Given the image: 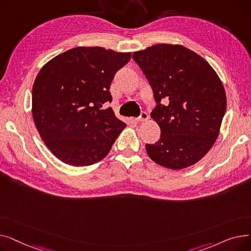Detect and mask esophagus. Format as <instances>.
Returning <instances> with one entry per match:
<instances>
[{
  "mask_svg": "<svg viewBox=\"0 0 251 251\" xmlns=\"http://www.w3.org/2000/svg\"><path fill=\"white\" fill-rule=\"evenodd\" d=\"M149 119V115H148V113L146 112V111H142L141 113H140V116L138 117V118H133L132 120L133 121H135V122H141V121H146V120H148Z\"/></svg>",
  "mask_w": 251,
  "mask_h": 251,
  "instance_id": "obj_1",
  "label": "esophagus"
}]
</instances>
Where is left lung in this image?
Segmentation results:
<instances>
[{
    "instance_id": "8db88e82",
    "label": "left lung",
    "mask_w": 251,
    "mask_h": 251,
    "mask_svg": "<svg viewBox=\"0 0 251 251\" xmlns=\"http://www.w3.org/2000/svg\"><path fill=\"white\" fill-rule=\"evenodd\" d=\"M133 60L151 86V118L161 128L151 159L180 170L199 162L219 135L227 107L225 89L210 65L178 45L160 44L133 52Z\"/></svg>"
}]
</instances>
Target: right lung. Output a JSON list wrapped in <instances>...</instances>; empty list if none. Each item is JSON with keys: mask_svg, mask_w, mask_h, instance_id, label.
<instances>
[{"mask_svg": "<svg viewBox=\"0 0 251 251\" xmlns=\"http://www.w3.org/2000/svg\"><path fill=\"white\" fill-rule=\"evenodd\" d=\"M131 52L100 47L71 49L38 72L32 87V116L39 135L60 161L82 167L107 155L126 124L113 110L112 80Z\"/></svg>", "mask_w": 251, "mask_h": 251, "instance_id": "obj_1", "label": "right lung"}]
</instances>
